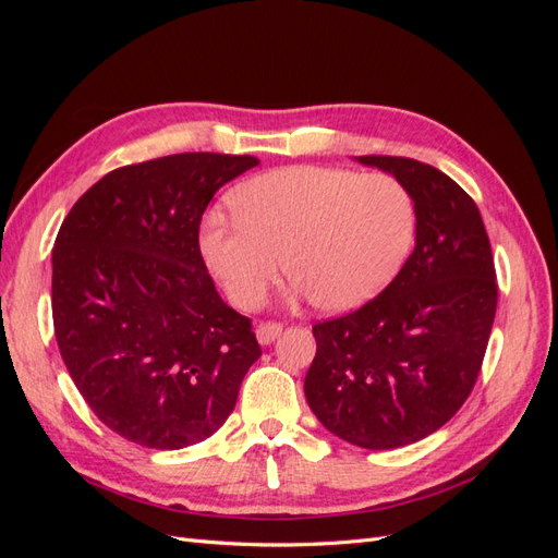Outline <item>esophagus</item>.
Returning <instances> with one entry per match:
<instances>
[{
	"mask_svg": "<svg viewBox=\"0 0 558 558\" xmlns=\"http://www.w3.org/2000/svg\"><path fill=\"white\" fill-rule=\"evenodd\" d=\"M281 330H283V326L279 324V320H263V324H260V326H258V330H256V335H258V342H260V344L275 342Z\"/></svg>",
	"mask_w": 558,
	"mask_h": 558,
	"instance_id": "34e87169",
	"label": "esophagus"
}]
</instances>
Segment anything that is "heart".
<instances>
[{"instance_id": "1", "label": "heart", "mask_w": 558, "mask_h": 558, "mask_svg": "<svg viewBox=\"0 0 558 558\" xmlns=\"http://www.w3.org/2000/svg\"><path fill=\"white\" fill-rule=\"evenodd\" d=\"M238 218L209 216L202 251L230 300L258 307L283 272L324 312L379 295L408 260L416 207L391 174L286 167L232 195Z\"/></svg>"}]
</instances>
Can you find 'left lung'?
Listing matches in <instances>:
<instances>
[{
  "label": "left lung",
  "instance_id": "8db88e82",
  "mask_svg": "<svg viewBox=\"0 0 558 558\" xmlns=\"http://www.w3.org/2000/svg\"><path fill=\"white\" fill-rule=\"evenodd\" d=\"M359 160L408 185L416 246L377 298L312 326L316 356L305 396L342 440L396 449L442 428L472 393L498 283L480 209L459 183L414 158Z\"/></svg>",
  "mask_w": 558,
  "mask_h": 558
}]
</instances>
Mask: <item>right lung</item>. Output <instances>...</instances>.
I'll return each instance as SVG.
<instances>
[{
	"instance_id": "add662e5",
	"label": "right lung",
	"mask_w": 558,
	"mask_h": 558,
	"mask_svg": "<svg viewBox=\"0 0 558 558\" xmlns=\"http://www.w3.org/2000/svg\"><path fill=\"white\" fill-rule=\"evenodd\" d=\"M251 156L177 154L118 167L83 193L53 248L62 361L107 428L148 449L214 435L260 359L251 318L216 293L199 251L214 193Z\"/></svg>"
}]
</instances>
